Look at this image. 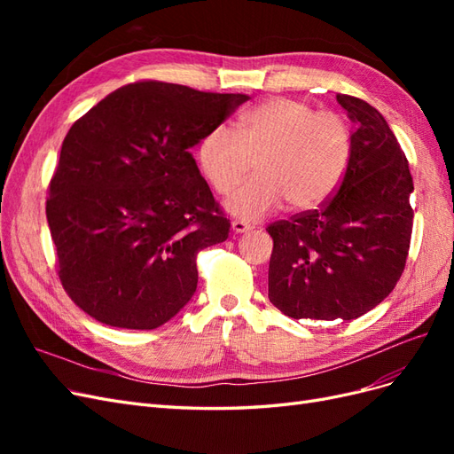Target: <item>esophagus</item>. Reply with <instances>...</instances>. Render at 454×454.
<instances>
[{
	"instance_id": "esophagus-1",
	"label": "esophagus",
	"mask_w": 454,
	"mask_h": 454,
	"mask_svg": "<svg viewBox=\"0 0 454 454\" xmlns=\"http://www.w3.org/2000/svg\"><path fill=\"white\" fill-rule=\"evenodd\" d=\"M231 229L235 231V232H248V231H252L254 227L250 225V223H246V222H242V219H235V222L231 223Z\"/></svg>"
}]
</instances>
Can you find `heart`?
<instances>
[{
	"label": "heart",
	"mask_w": 454,
	"mask_h": 454,
	"mask_svg": "<svg viewBox=\"0 0 454 454\" xmlns=\"http://www.w3.org/2000/svg\"><path fill=\"white\" fill-rule=\"evenodd\" d=\"M350 151L352 134L340 115L277 96L240 114L235 132L223 125L206 132L197 162L217 195H229L254 164L257 176L229 197L227 210L259 219L284 202L295 212L324 204L345 177Z\"/></svg>",
	"instance_id": "heart-1"
}]
</instances>
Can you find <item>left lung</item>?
Returning <instances> with one entry per match:
<instances>
[{"label":"left lung","mask_w":454,"mask_h":454,"mask_svg":"<svg viewBox=\"0 0 454 454\" xmlns=\"http://www.w3.org/2000/svg\"><path fill=\"white\" fill-rule=\"evenodd\" d=\"M337 102L356 125L345 177L320 210L267 227L269 299L294 320H354L394 290L405 269L413 177L388 122L348 94Z\"/></svg>","instance_id":"1"}]
</instances>
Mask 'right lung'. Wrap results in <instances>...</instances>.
<instances>
[{
	"label": "right lung",
	"instance_id": "obj_1",
	"mask_svg": "<svg viewBox=\"0 0 454 454\" xmlns=\"http://www.w3.org/2000/svg\"><path fill=\"white\" fill-rule=\"evenodd\" d=\"M246 100L138 81L74 122L45 210L59 278L81 310L155 329L189 303L197 254L231 227L189 147Z\"/></svg>",
	"mask_w": 454,
	"mask_h": 454
}]
</instances>
